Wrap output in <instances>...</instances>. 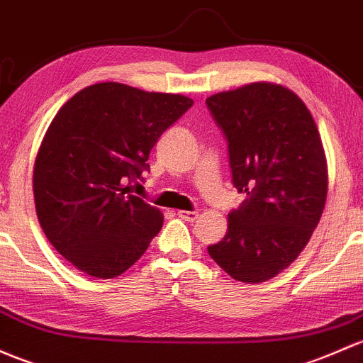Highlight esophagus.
<instances>
[{"label":"esophagus","mask_w":363,"mask_h":363,"mask_svg":"<svg viewBox=\"0 0 363 363\" xmlns=\"http://www.w3.org/2000/svg\"><path fill=\"white\" fill-rule=\"evenodd\" d=\"M177 216L181 217V219L189 220V223H193V220L198 219V212L196 211H193V212L191 211H179Z\"/></svg>","instance_id":"esophagus-1"}]
</instances>
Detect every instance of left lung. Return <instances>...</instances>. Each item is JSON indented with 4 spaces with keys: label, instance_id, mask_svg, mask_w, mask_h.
<instances>
[{
    "label": "left lung",
    "instance_id": "8db88e82",
    "mask_svg": "<svg viewBox=\"0 0 363 363\" xmlns=\"http://www.w3.org/2000/svg\"><path fill=\"white\" fill-rule=\"evenodd\" d=\"M205 102L228 139L233 184L247 194L208 254L235 280L268 281L296 261L325 207L318 128L304 102L274 83H250Z\"/></svg>",
    "mask_w": 363,
    "mask_h": 363
}]
</instances>
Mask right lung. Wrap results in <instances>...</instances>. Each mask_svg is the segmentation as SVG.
Returning <instances> with one entry per match:
<instances>
[{"instance_id": "add662e5", "label": "right lung", "mask_w": 363, "mask_h": 363, "mask_svg": "<svg viewBox=\"0 0 363 363\" xmlns=\"http://www.w3.org/2000/svg\"><path fill=\"white\" fill-rule=\"evenodd\" d=\"M193 106L179 94L95 83L59 109L33 174L38 220L79 272L114 278L146 252L163 213L130 194L150 170V151Z\"/></svg>"}]
</instances>
